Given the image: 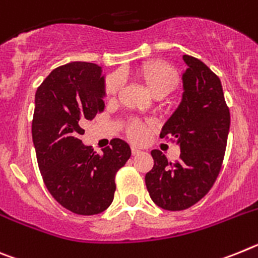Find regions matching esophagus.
Masks as SVG:
<instances>
[{"instance_id":"1","label":"esophagus","mask_w":258,"mask_h":258,"mask_svg":"<svg viewBox=\"0 0 258 258\" xmlns=\"http://www.w3.org/2000/svg\"><path fill=\"white\" fill-rule=\"evenodd\" d=\"M131 153H132V156H136V154L142 153V151H140V149H139V148L132 147V148H131Z\"/></svg>"}]
</instances>
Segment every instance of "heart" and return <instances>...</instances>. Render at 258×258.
I'll use <instances>...</instances> for the list:
<instances>
[{"instance_id":"heart-1","label":"heart","mask_w":258,"mask_h":258,"mask_svg":"<svg viewBox=\"0 0 258 258\" xmlns=\"http://www.w3.org/2000/svg\"><path fill=\"white\" fill-rule=\"evenodd\" d=\"M139 79L144 83V86L153 97H165L171 93L179 84L178 71L161 59L148 61L139 66ZM123 86L122 78L118 74L109 76L105 83V95L109 100H114L118 96ZM149 124L142 120H132L126 126V135L134 142H142L147 135Z\"/></svg>"}]
</instances>
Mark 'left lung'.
<instances>
[{"label":"left lung","instance_id":"1","mask_svg":"<svg viewBox=\"0 0 258 258\" xmlns=\"http://www.w3.org/2000/svg\"><path fill=\"white\" fill-rule=\"evenodd\" d=\"M183 59L187 70L182 102L160 135L178 143L180 156L169 161L154 149L153 169L145 175L153 203L171 212L188 209L210 191L222 167L230 130V110L218 76L192 55Z\"/></svg>","mask_w":258,"mask_h":258}]
</instances>
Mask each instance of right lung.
I'll use <instances>...</instances> for the list:
<instances>
[{"instance_id":"right-lung-1","label":"right lung","mask_w":258,"mask_h":258,"mask_svg":"<svg viewBox=\"0 0 258 258\" xmlns=\"http://www.w3.org/2000/svg\"><path fill=\"white\" fill-rule=\"evenodd\" d=\"M104 95L101 67L71 62L51 71L35 96L32 139L42 180L62 207L80 216L110 207L116 172L131 157L120 139L102 154L79 139L83 122L104 111Z\"/></svg>"}]
</instances>
